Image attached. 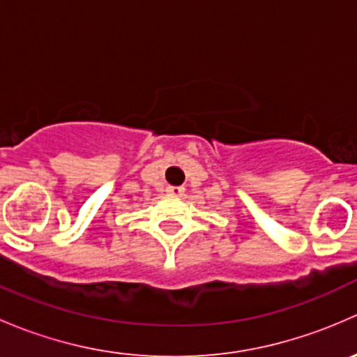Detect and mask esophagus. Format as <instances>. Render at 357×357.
Instances as JSON below:
<instances>
[{"mask_svg":"<svg viewBox=\"0 0 357 357\" xmlns=\"http://www.w3.org/2000/svg\"><path fill=\"white\" fill-rule=\"evenodd\" d=\"M165 192H167L169 195H172V197H179L183 192H185V188H181V186H169Z\"/></svg>","mask_w":357,"mask_h":357,"instance_id":"34e87169","label":"esophagus"}]
</instances>
